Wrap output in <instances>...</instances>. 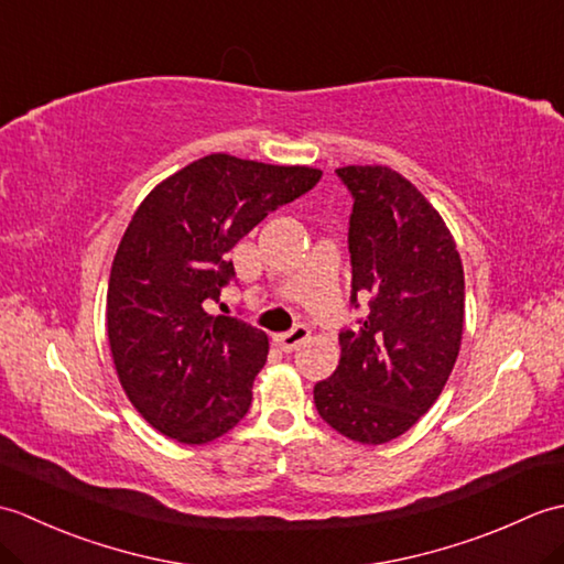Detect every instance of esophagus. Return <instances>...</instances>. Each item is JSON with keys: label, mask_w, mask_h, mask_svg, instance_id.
<instances>
[{"label": "esophagus", "mask_w": 564, "mask_h": 564, "mask_svg": "<svg viewBox=\"0 0 564 564\" xmlns=\"http://www.w3.org/2000/svg\"><path fill=\"white\" fill-rule=\"evenodd\" d=\"M310 339V329L305 327V325H295L291 332H283V334H275L273 337V341L281 346V351H285V354H291V351H295L297 346H301L303 341H307Z\"/></svg>", "instance_id": "1"}]
</instances>
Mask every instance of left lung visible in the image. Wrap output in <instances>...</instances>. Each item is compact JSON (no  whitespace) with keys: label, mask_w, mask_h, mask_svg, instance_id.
I'll return each mask as SVG.
<instances>
[{"label":"left lung","mask_w":564,"mask_h":564,"mask_svg":"<svg viewBox=\"0 0 564 564\" xmlns=\"http://www.w3.org/2000/svg\"><path fill=\"white\" fill-rule=\"evenodd\" d=\"M349 188L351 305L368 317L339 332L341 358L315 406L341 436L378 446L438 400L460 351L463 261L436 208L390 166H341Z\"/></svg>","instance_id":"obj_1"}]
</instances>
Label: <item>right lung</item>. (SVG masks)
<instances>
[{
  "mask_svg": "<svg viewBox=\"0 0 564 564\" xmlns=\"http://www.w3.org/2000/svg\"><path fill=\"white\" fill-rule=\"evenodd\" d=\"M322 172L208 154L154 186L113 257L106 327L118 380L160 434L200 446L251 404L269 339L206 313L235 279L227 259L271 210L307 194Z\"/></svg>",
  "mask_w": 564,
  "mask_h": 564,
  "instance_id": "1",
  "label": "right lung"
}]
</instances>
